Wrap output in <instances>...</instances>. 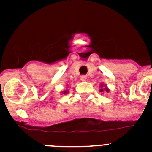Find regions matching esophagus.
Masks as SVG:
<instances>
[{"instance_id": "obj_1", "label": "esophagus", "mask_w": 152, "mask_h": 152, "mask_svg": "<svg viewBox=\"0 0 152 152\" xmlns=\"http://www.w3.org/2000/svg\"><path fill=\"white\" fill-rule=\"evenodd\" d=\"M80 79L81 81H86V80H87V76H80Z\"/></svg>"}]
</instances>
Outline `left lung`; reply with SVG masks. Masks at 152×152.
<instances>
[{"label": "left lung", "instance_id": "obj_1", "mask_svg": "<svg viewBox=\"0 0 152 152\" xmlns=\"http://www.w3.org/2000/svg\"><path fill=\"white\" fill-rule=\"evenodd\" d=\"M100 89H99V91L100 92H103V91H106V92H108L109 91V88L106 85V84H104V83H100Z\"/></svg>", "mask_w": 152, "mask_h": 152}]
</instances>
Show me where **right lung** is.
<instances>
[{
  "label": "right lung",
  "instance_id": "1",
  "mask_svg": "<svg viewBox=\"0 0 152 152\" xmlns=\"http://www.w3.org/2000/svg\"><path fill=\"white\" fill-rule=\"evenodd\" d=\"M67 93H68L67 90L66 91H62V94H67Z\"/></svg>",
  "mask_w": 152,
  "mask_h": 152
}]
</instances>
